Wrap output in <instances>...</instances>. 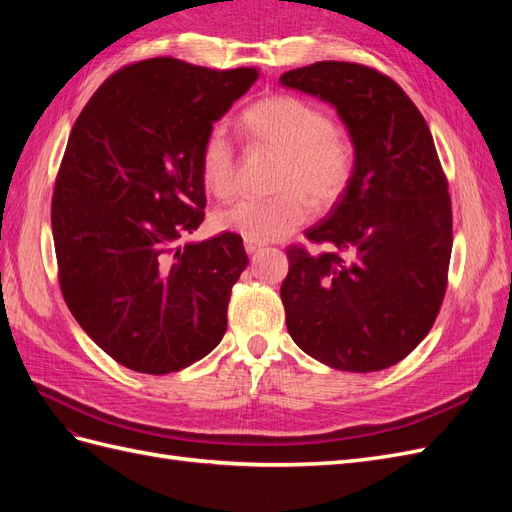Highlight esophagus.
<instances>
[{"label":"esophagus","mask_w":512,"mask_h":512,"mask_svg":"<svg viewBox=\"0 0 512 512\" xmlns=\"http://www.w3.org/2000/svg\"><path fill=\"white\" fill-rule=\"evenodd\" d=\"M260 247H262L260 243H254V241H245V252H247V254H256V252L260 250Z\"/></svg>","instance_id":"34e87169"}]
</instances>
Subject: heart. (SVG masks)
<instances>
[{
  "mask_svg": "<svg viewBox=\"0 0 512 512\" xmlns=\"http://www.w3.org/2000/svg\"><path fill=\"white\" fill-rule=\"evenodd\" d=\"M252 143L282 158L269 200H239L215 213V226L245 241L269 243L288 237L309 218V203L331 207L352 177V145L312 102L297 96H271L243 113ZM200 179L215 198H228L237 185V153L228 134L215 128L200 151Z\"/></svg>",
  "mask_w": 512,
  "mask_h": 512,
  "instance_id": "heart-1",
  "label": "heart"
}]
</instances>
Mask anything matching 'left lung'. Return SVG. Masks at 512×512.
Listing matches in <instances>:
<instances>
[{"mask_svg":"<svg viewBox=\"0 0 512 512\" xmlns=\"http://www.w3.org/2000/svg\"><path fill=\"white\" fill-rule=\"evenodd\" d=\"M280 83L331 104L354 149L348 188L305 230L333 252L286 250L288 333L333 369H386L423 342L446 292L453 213L436 145L406 91L374 68L316 61Z\"/></svg>","mask_w":512,"mask_h":512,"instance_id":"1","label":"left lung"}]
</instances>
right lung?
Instances as JSON below:
<instances>
[{
	"mask_svg": "<svg viewBox=\"0 0 512 512\" xmlns=\"http://www.w3.org/2000/svg\"><path fill=\"white\" fill-rule=\"evenodd\" d=\"M256 79L138 61L98 87L70 132L51 207L59 286L83 331L132 371L190 367L226 333L250 262L243 239L181 241L205 220L200 151Z\"/></svg>",
	"mask_w": 512,
	"mask_h": 512,
	"instance_id": "1",
	"label": "right lung"
}]
</instances>
